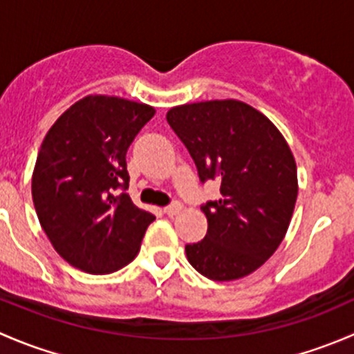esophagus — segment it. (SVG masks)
I'll use <instances>...</instances> for the list:
<instances>
[{
  "label": "esophagus",
  "mask_w": 354,
  "mask_h": 354,
  "mask_svg": "<svg viewBox=\"0 0 354 354\" xmlns=\"http://www.w3.org/2000/svg\"><path fill=\"white\" fill-rule=\"evenodd\" d=\"M164 212H166L167 216H169V217L176 216V214H180V212H181V203H180V202H173V203H169V205H167L166 209H164Z\"/></svg>",
  "instance_id": "34e87169"
}]
</instances>
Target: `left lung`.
Instances as JSON below:
<instances>
[{
    "label": "left lung",
    "mask_w": 354,
    "mask_h": 354,
    "mask_svg": "<svg viewBox=\"0 0 354 354\" xmlns=\"http://www.w3.org/2000/svg\"><path fill=\"white\" fill-rule=\"evenodd\" d=\"M166 120L200 181H221V198L200 207L207 234L185 246L188 262L212 281L248 276L276 252L291 223L298 176L288 142L269 118L234 99L176 106Z\"/></svg>",
    "instance_id": "1"
}]
</instances>
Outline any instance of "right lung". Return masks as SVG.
Here are the masks:
<instances>
[{"label":"right lung","instance_id":"obj_1","mask_svg":"<svg viewBox=\"0 0 354 354\" xmlns=\"http://www.w3.org/2000/svg\"><path fill=\"white\" fill-rule=\"evenodd\" d=\"M152 106L113 95H87L49 128L32 174V200L42 230L70 266L109 274L137 257L154 214L127 194V151ZM121 187L124 194L114 196Z\"/></svg>","mask_w":354,"mask_h":354}]
</instances>
